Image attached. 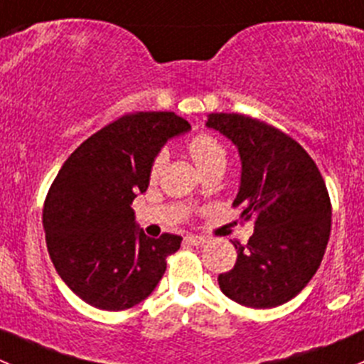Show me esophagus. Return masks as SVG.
I'll return each instance as SVG.
<instances>
[{
	"mask_svg": "<svg viewBox=\"0 0 364 364\" xmlns=\"http://www.w3.org/2000/svg\"><path fill=\"white\" fill-rule=\"evenodd\" d=\"M184 241L188 245H193V247H200V245L207 243L205 237H200V236H186Z\"/></svg>",
	"mask_w": 364,
	"mask_h": 364,
	"instance_id": "1",
	"label": "esophagus"
}]
</instances>
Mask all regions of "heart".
<instances>
[{"label":"heart","instance_id":"1","mask_svg":"<svg viewBox=\"0 0 364 364\" xmlns=\"http://www.w3.org/2000/svg\"><path fill=\"white\" fill-rule=\"evenodd\" d=\"M186 146H188V151L189 155H191L193 161H195L196 168L202 173L214 168L225 169V166H227V150H225V146L221 144V141L218 139L216 136H213V134H196V136H193L191 139L188 141ZM164 162L166 155L162 154V151H159V154L151 159L150 171H148L151 182L159 178L162 168H164Z\"/></svg>","mask_w":364,"mask_h":364}]
</instances>
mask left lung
<instances>
[{
    "mask_svg": "<svg viewBox=\"0 0 364 364\" xmlns=\"http://www.w3.org/2000/svg\"><path fill=\"white\" fill-rule=\"evenodd\" d=\"M241 155V186L232 205L254 220L247 245L234 241L237 261L218 275L220 289L254 309L286 304L307 286L331 236V198L320 169L293 137L245 114H209Z\"/></svg>",
    "mask_w": 364,
    "mask_h": 364,
    "instance_id": "left-lung-1",
    "label": "left lung"
}]
</instances>
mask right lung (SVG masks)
<instances>
[{"label": "right lung", "mask_w": 364, "mask_h": 364, "mask_svg": "<svg viewBox=\"0 0 364 364\" xmlns=\"http://www.w3.org/2000/svg\"><path fill=\"white\" fill-rule=\"evenodd\" d=\"M191 124L175 112L117 117L76 148L48 191L43 209L55 269L76 296L96 309L143 302L166 272L182 237L137 230L132 202L150 180L151 159Z\"/></svg>", "instance_id": "right-lung-1"}]
</instances>
